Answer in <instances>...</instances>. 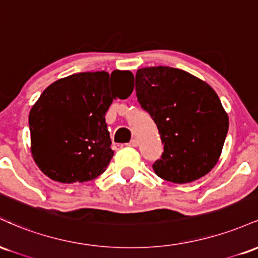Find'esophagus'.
Masks as SVG:
<instances>
[{
    "label": "esophagus",
    "mask_w": 258,
    "mask_h": 258,
    "mask_svg": "<svg viewBox=\"0 0 258 258\" xmlns=\"http://www.w3.org/2000/svg\"><path fill=\"white\" fill-rule=\"evenodd\" d=\"M127 146H130V147H137L138 146V141L137 139H131V142H130L128 144H127Z\"/></svg>",
    "instance_id": "esophagus-1"
}]
</instances>
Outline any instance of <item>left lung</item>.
I'll list each match as a JSON object with an SVG mask.
<instances>
[{"label":"left lung","instance_id":"1","mask_svg":"<svg viewBox=\"0 0 258 258\" xmlns=\"http://www.w3.org/2000/svg\"><path fill=\"white\" fill-rule=\"evenodd\" d=\"M136 94L164 144L161 159L153 165L160 178L183 184L209 173L220 159L229 127L211 86L184 70L150 67L137 70Z\"/></svg>","mask_w":258,"mask_h":258}]
</instances>
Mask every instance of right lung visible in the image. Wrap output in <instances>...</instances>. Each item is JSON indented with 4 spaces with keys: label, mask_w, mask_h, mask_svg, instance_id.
<instances>
[{
    "label": "right lung",
    "mask_w": 258,
    "mask_h": 258,
    "mask_svg": "<svg viewBox=\"0 0 258 258\" xmlns=\"http://www.w3.org/2000/svg\"><path fill=\"white\" fill-rule=\"evenodd\" d=\"M128 70L79 73L42 92L29 114L31 154L47 177L82 183L102 174L114 155L105 112L112 99L131 96Z\"/></svg>",
    "instance_id": "1"
}]
</instances>
